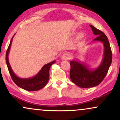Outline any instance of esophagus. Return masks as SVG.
I'll return each instance as SVG.
<instances>
[{
  "label": "esophagus",
  "mask_w": 120,
  "mask_h": 120,
  "mask_svg": "<svg viewBox=\"0 0 120 120\" xmlns=\"http://www.w3.org/2000/svg\"><path fill=\"white\" fill-rule=\"evenodd\" d=\"M70 57H71V56H70V54L69 53H68V52L64 53L62 55V58L64 60H69V59L70 58Z\"/></svg>",
  "instance_id": "esophagus-1"
}]
</instances>
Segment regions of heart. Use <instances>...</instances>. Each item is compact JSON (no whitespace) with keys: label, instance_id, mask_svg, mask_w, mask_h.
I'll use <instances>...</instances> for the list:
<instances>
[{"label":"heart","instance_id":"1","mask_svg":"<svg viewBox=\"0 0 120 120\" xmlns=\"http://www.w3.org/2000/svg\"><path fill=\"white\" fill-rule=\"evenodd\" d=\"M79 36H80V35H79Z\"/></svg>","mask_w":120,"mask_h":120}]
</instances>
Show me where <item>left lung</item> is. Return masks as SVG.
<instances>
[{
  "label": "left lung",
  "instance_id": "obj_1",
  "mask_svg": "<svg viewBox=\"0 0 120 120\" xmlns=\"http://www.w3.org/2000/svg\"><path fill=\"white\" fill-rule=\"evenodd\" d=\"M93 33L98 37L93 41L101 42L103 43L104 51L103 58L100 64L95 69H91L89 66L78 60L70 62V78L73 83L82 88H91L101 83L108 73L112 62V52L108 38L101 31L90 25Z\"/></svg>",
  "mask_w": 120,
  "mask_h": 120
}]
</instances>
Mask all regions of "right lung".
<instances>
[{"instance_id": "obj_1", "label": "right lung", "mask_w": 120, "mask_h": 120, "mask_svg": "<svg viewBox=\"0 0 120 120\" xmlns=\"http://www.w3.org/2000/svg\"><path fill=\"white\" fill-rule=\"evenodd\" d=\"M14 36L12 37L10 44L9 45L7 53H6L5 58L8 68L9 71L10 73L12 80L18 86L23 89L26 90L30 91L39 90L43 88L49 82V69H50L51 66L53 64L55 63L56 60H53L50 63L44 65L41 68V69L39 71V72L33 77L28 78H21L18 77L12 71L10 63H9L8 58L9 53L10 52L12 38H13Z\"/></svg>"}]
</instances>
